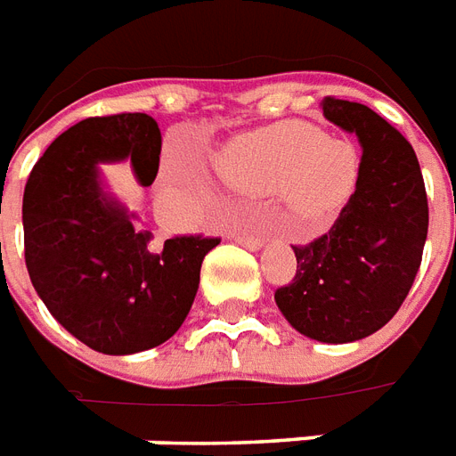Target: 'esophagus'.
I'll return each mask as SVG.
<instances>
[{"label": "esophagus", "instance_id": "obj_1", "mask_svg": "<svg viewBox=\"0 0 456 456\" xmlns=\"http://www.w3.org/2000/svg\"><path fill=\"white\" fill-rule=\"evenodd\" d=\"M236 243H241L243 248L248 250H260L265 246V239L257 234H248V232H239V234H232Z\"/></svg>", "mask_w": 456, "mask_h": 456}]
</instances>
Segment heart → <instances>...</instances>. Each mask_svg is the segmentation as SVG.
<instances>
[{"label":"heart","instance_id":"obj_1","mask_svg":"<svg viewBox=\"0 0 456 456\" xmlns=\"http://www.w3.org/2000/svg\"><path fill=\"white\" fill-rule=\"evenodd\" d=\"M215 170L232 191H279L293 220L322 224L353 196L360 160L350 142L329 139L314 125L291 120L227 142L215 156Z\"/></svg>","mask_w":456,"mask_h":456}]
</instances>
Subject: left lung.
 Wrapping results in <instances>:
<instances>
[{"label": "left lung", "mask_w": 456, "mask_h": 456, "mask_svg": "<svg viewBox=\"0 0 456 456\" xmlns=\"http://www.w3.org/2000/svg\"><path fill=\"white\" fill-rule=\"evenodd\" d=\"M329 123L362 146L354 193L329 234L293 246V284L274 293L298 333L319 343H354L393 319L417 277L428 200L411 144L367 106L326 96Z\"/></svg>", "instance_id": "obj_1"}]
</instances>
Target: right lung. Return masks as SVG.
Returning <instances> with one entry per match:
<instances>
[{
  "instance_id": "obj_1",
  "label": "right lung",
  "mask_w": 456,
  "mask_h": 456,
  "mask_svg": "<svg viewBox=\"0 0 456 456\" xmlns=\"http://www.w3.org/2000/svg\"><path fill=\"white\" fill-rule=\"evenodd\" d=\"M160 144L146 113L87 118L53 139L25 184L32 286L52 317L96 353L134 354L172 338L191 310L203 257L220 243L175 236L158 246L109 191L99 165L130 160L139 184L151 186Z\"/></svg>"
}]
</instances>
